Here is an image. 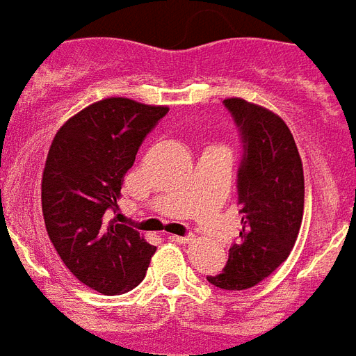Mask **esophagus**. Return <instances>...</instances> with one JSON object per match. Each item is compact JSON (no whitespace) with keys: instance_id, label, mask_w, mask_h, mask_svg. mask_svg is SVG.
Wrapping results in <instances>:
<instances>
[{"instance_id":"esophagus-1","label":"esophagus","mask_w":356,"mask_h":356,"mask_svg":"<svg viewBox=\"0 0 356 356\" xmlns=\"http://www.w3.org/2000/svg\"><path fill=\"white\" fill-rule=\"evenodd\" d=\"M170 240H171V242H177V244H186V242H191V240H194V236H193V234H186V236L171 234Z\"/></svg>"}]
</instances>
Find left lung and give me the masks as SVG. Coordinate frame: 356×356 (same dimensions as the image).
Returning <instances> with one entry per match:
<instances>
[{
    "mask_svg": "<svg viewBox=\"0 0 356 356\" xmlns=\"http://www.w3.org/2000/svg\"><path fill=\"white\" fill-rule=\"evenodd\" d=\"M223 102L244 143L238 171L242 231L223 273L208 276V282L221 290H248L273 275L293 250L303 221L305 179L282 118L238 97Z\"/></svg>",
    "mask_w": 356,
    "mask_h": 356,
    "instance_id": "8db88e82",
    "label": "left lung"
}]
</instances>
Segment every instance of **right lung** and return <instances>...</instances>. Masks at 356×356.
<instances>
[{
  "label": "right lung",
  "mask_w": 356,
  "mask_h": 356,
  "mask_svg": "<svg viewBox=\"0 0 356 356\" xmlns=\"http://www.w3.org/2000/svg\"><path fill=\"white\" fill-rule=\"evenodd\" d=\"M168 110L108 97L74 114L51 143L42 177L45 229L68 270L104 296L133 290L156 252L112 213L137 150Z\"/></svg>",
  "instance_id": "add662e5"
}]
</instances>
